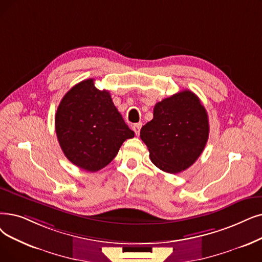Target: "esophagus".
Masks as SVG:
<instances>
[{"label": "esophagus", "mask_w": 262, "mask_h": 262, "mask_svg": "<svg viewBox=\"0 0 262 262\" xmlns=\"http://www.w3.org/2000/svg\"><path fill=\"white\" fill-rule=\"evenodd\" d=\"M141 126H142V124L141 123H136V124H134L133 125V130L135 132V134L136 135H139V133H140V129H141Z\"/></svg>", "instance_id": "obj_1"}]
</instances>
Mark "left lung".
Instances as JSON below:
<instances>
[{
	"label": "left lung",
	"mask_w": 262,
	"mask_h": 262,
	"mask_svg": "<svg viewBox=\"0 0 262 262\" xmlns=\"http://www.w3.org/2000/svg\"><path fill=\"white\" fill-rule=\"evenodd\" d=\"M140 138L157 168L179 173L197 161L207 144V110L191 91H182L154 106L153 119L142 126Z\"/></svg>",
	"instance_id": "obj_1"
}]
</instances>
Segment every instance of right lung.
Returning a JSON list of instances; mask_svg holds the SVG:
<instances>
[{
  "label": "right lung",
  "instance_id": "add662e5",
  "mask_svg": "<svg viewBox=\"0 0 262 262\" xmlns=\"http://www.w3.org/2000/svg\"><path fill=\"white\" fill-rule=\"evenodd\" d=\"M55 133L70 162L90 172L106 167L135 134L113 105L110 93L86 79L62 98L55 113Z\"/></svg>",
  "mask_w": 262,
  "mask_h": 262
}]
</instances>
